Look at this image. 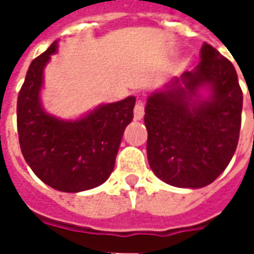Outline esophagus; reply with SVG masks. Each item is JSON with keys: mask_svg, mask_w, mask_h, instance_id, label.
Returning <instances> with one entry per match:
<instances>
[{"mask_svg": "<svg viewBox=\"0 0 254 254\" xmlns=\"http://www.w3.org/2000/svg\"><path fill=\"white\" fill-rule=\"evenodd\" d=\"M133 113H134V120H141V118H143L144 117V103L141 102V100H138L137 103H136Z\"/></svg>", "mask_w": 254, "mask_h": 254, "instance_id": "34e87169", "label": "esophagus"}]
</instances>
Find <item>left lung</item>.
<instances>
[{
  "label": "left lung",
  "instance_id": "1",
  "mask_svg": "<svg viewBox=\"0 0 254 254\" xmlns=\"http://www.w3.org/2000/svg\"><path fill=\"white\" fill-rule=\"evenodd\" d=\"M200 57L191 72L149 95L145 106L148 163L171 187L209 185L229 166L240 138L244 98L235 67L207 43Z\"/></svg>",
  "mask_w": 254,
  "mask_h": 254
}]
</instances>
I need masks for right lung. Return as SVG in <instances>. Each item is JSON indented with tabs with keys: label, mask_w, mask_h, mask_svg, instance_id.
Masks as SVG:
<instances>
[{
	"label": "right lung",
	"mask_w": 254,
	"mask_h": 254,
	"mask_svg": "<svg viewBox=\"0 0 254 254\" xmlns=\"http://www.w3.org/2000/svg\"><path fill=\"white\" fill-rule=\"evenodd\" d=\"M58 42L31 63L17 98V132L25 162L36 177L60 191L77 193L102 185L114 170L134 96L98 106L77 120L46 113L41 100L43 70Z\"/></svg>",
	"instance_id": "obj_1"
}]
</instances>
